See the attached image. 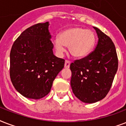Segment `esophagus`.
Segmentation results:
<instances>
[{
	"mask_svg": "<svg viewBox=\"0 0 126 126\" xmlns=\"http://www.w3.org/2000/svg\"><path fill=\"white\" fill-rule=\"evenodd\" d=\"M70 65H71V62L69 61H67V60H66L65 62V69H69V67H70Z\"/></svg>",
	"mask_w": 126,
	"mask_h": 126,
	"instance_id": "34e87169",
	"label": "esophagus"
}]
</instances>
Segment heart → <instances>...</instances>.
Wrapping results in <instances>:
<instances>
[{"label":"heart","instance_id":"heart-1","mask_svg":"<svg viewBox=\"0 0 126 126\" xmlns=\"http://www.w3.org/2000/svg\"><path fill=\"white\" fill-rule=\"evenodd\" d=\"M95 42L96 35L93 31L77 26L65 29L53 40V46L59 55L65 51V46H68L69 53L74 57L88 55Z\"/></svg>","mask_w":126,"mask_h":126}]
</instances>
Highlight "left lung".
<instances>
[{"mask_svg":"<svg viewBox=\"0 0 126 126\" xmlns=\"http://www.w3.org/2000/svg\"><path fill=\"white\" fill-rule=\"evenodd\" d=\"M94 29L98 36L95 49L70 65L73 94L86 103H94L105 97L118 65L115 46L110 38L95 27Z\"/></svg>","mask_w":126,"mask_h":126,"instance_id":"left-lung-1","label":"left lung"}]
</instances>
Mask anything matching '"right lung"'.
I'll return each mask as SVG.
<instances>
[{"label":"right lung","mask_w":126,"mask_h":126,"mask_svg":"<svg viewBox=\"0 0 126 126\" xmlns=\"http://www.w3.org/2000/svg\"><path fill=\"white\" fill-rule=\"evenodd\" d=\"M49 22L29 27L15 40L11 49V81L15 89L29 99H39L50 92L65 60L53 52Z\"/></svg>","instance_id":"add662e5"}]
</instances>
